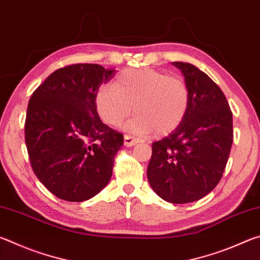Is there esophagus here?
Returning a JSON list of instances; mask_svg holds the SVG:
<instances>
[{
	"label": "esophagus",
	"mask_w": 260,
	"mask_h": 260,
	"mask_svg": "<svg viewBox=\"0 0 260 260\" xmlns=\"http://www.w3.org/2000/svg\"><path fill=\"white\" fill-rule=\"evenodd\" d=\"M140 140L134 138V136H131V135H125L124 138V144L127 147H133L135 146L136 143H139Z\"/></svg>",
	"instance_id": "obj_1"
}]
</instances>
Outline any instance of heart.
<instances>
[{"instance_id": "1", "label": "heart", "mask_w": 260, "mask_h": 260, "mask_svg": "<svg viewBox=\"0 0 260 260\" xmlns=\"http://www.w3.org/2000/svg\"><path fill=\"white\" fill-rule=\"evenodd\" d=\"M189 103L190 91L182 78L149 68L125 70L95 96L96 112L111 127L120 126L133 105L135 116L126 129L143 136L172 133L183 121Z\"/></svg>"}]
</instances>
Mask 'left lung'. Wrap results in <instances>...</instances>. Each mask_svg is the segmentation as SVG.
Listing matches in <instances>:
<instances>
[{
    "label": "left lung",
    "mask_w": 260,
    "mask_h": 260,
    "mask_svg": "<svg viewBox=\"0 0 260 260\" xmlns=\"http://www.w3.org/2000/svg\"><path fill=\"white\" fill-rule=\"evenodd\" d=\"M190 91L188 112L177 129L152 143L147 177L158 196L174 204L199 201L222 177L233 143L230 105L208 74L173 61Z\"/></svg>",
    "instance_id": "left-lung-1"
}]
</instances>
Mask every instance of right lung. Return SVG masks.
<instances>
[{"mask_svg": "<svg viewBox=\"0 0 260 260\" xmlns=\"http://www.w3.org/2000/svg\"><path fill=\"white\" fill-rule=\"evenodd\" d=\"M114 70L73 64L52 72L30 96L25 142L37 178L60 200L83 202L107 186L124 136L100 119L95 96Z\"/></svg>", "mask_w": 260, "mask_h": 260, "instance_id": "add662e5", "label": "right lung"}]
</instances>
